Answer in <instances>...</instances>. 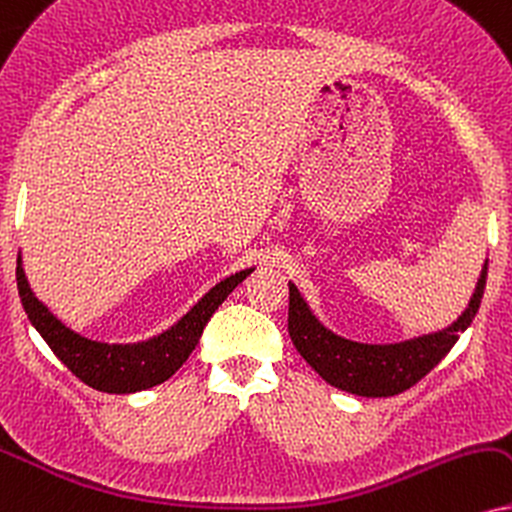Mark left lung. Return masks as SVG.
<instances>
[{"instance_id":"1","label":"left lung","mask_w":512,"mask_h":512,"mask_svg":"<svg viewBox=\"0 0 512 512\" xmlns=\"http://www.w3.org/2000/svg\"><path fill=\"white\" fill-rule=\"evenodd\" d=\"M487 285V263L468 308L446 330L410 342L372 346L337 337L308 311L299 289L289 285V337L304 361L332 387L358 396H396L418 384L458 342V334L475 318Z\"/></svg>"}]
</instances>
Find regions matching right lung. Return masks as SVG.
<instances>
[{
    "label": "right lung",
    "mask_w": 512,
    "mask_h": 512,
    "mask_svg": "<svg viewBox=\"0 0 512 512\" xmlns=\"http://www.w3.org/2000/svg\"><path fill=\"white\" fill-rule=\"evenodd\" d=\"M249 273L251 268L230 275L213 287L178 325L170 327L161 337L137 346L97 344L61 325L30 292L21 268V258H18L16 268V285L30 323L42 334V339L56 353V358L78 380L97 391H106V394H132V391H142L166 382L187 361L189 353L199 344L201 332H204L211 315Z\"/></svg>",
    "instance_id": "obj_1"
}]
</instances>
